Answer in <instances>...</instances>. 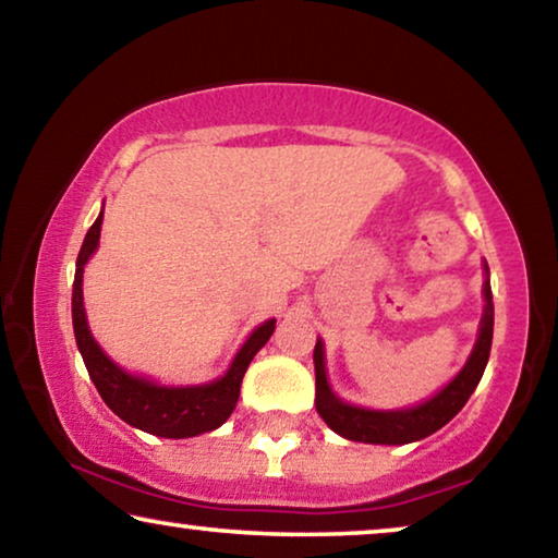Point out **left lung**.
Wrapping results in <instances>:
<instances>
[{
    "mask_svg": "<svg viewBox=\"0 0 558 558\" xmlns=\"http://www.w3.org/2000/svg\"><path fill=\"white\" fill-rule=\"evenodd\" d=\"M485 308L481 318V331H477V341L473 347V354L460 368L454 379L429 397L427 402H420L414 407H404V410H364V407L347 404L339 399L328 387L326 379V356H324V341H316V351H313V364H316V410L328 427L336 435L354 439V442H368V445H407L417 442V439L437 433L445 427L454 414H458L465 402L473 395L481 376L485 372L490 356L493 343V293H490V272L485 265V282H483Z\"/></svg>",
    "mask_w": 558,
    "mask_h": 558,
    "instance_id": "obj_1",
    "label": "left lung"
}]
</instances>
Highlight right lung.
<instances>
[{
  "instance_id": "right-lung-1",
  "label": "right lung",
  "mask_w": 558,
  "mask_h": 558,
  "mask_svg": "<svg viewBox=\"0 0 558 558\" xmlns=\"http://www.w3.org/2000/svg\"><path fill=\"white\" fill-rule=\"evenodd\" d=\"M100 222H104V211H100L96 222L85 234L81 253L75 263V280H73V331L77 349L85 361L93 384H96L98 395L104 402L119 414L123 422L131 427L144 429L148 435L184 439L202 433H211L219 425H225L230 417L234 404L240 397V384L245 376L250 361L260 351L276 331V320H265L257 326L250 339L242 343L238 356L227 368L225 376L197 384V387H161L146 376H133L116 364V361L104 354L93 339L88 318H85L83 305V268L96 253L100 240Z\"/></svg>"
}]
</instances>
